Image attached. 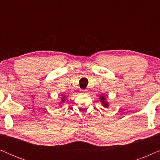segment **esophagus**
<instances>
[{"label":"esophagus","mask_w":160,"mask_h":160,"mask_svg":"<svg viewBox=\"0 0 160 160\" xmlns=\"http://www.w3.org/2000/svg\"><path fill=\"white\" fill-rule=\"evenodd\" d=\"M81 92H82V94H86L87 93L86 89H82V90H81Z\"/></svg>","instance_id":"1"}]
</instances>
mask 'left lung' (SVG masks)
I'll return each instance as SVG.
<instances>
[{"mask_svg": "<svg viewBox=\"0 0 160 160\" xmlns=\"http://www.w3.org/2000/svg\"><path fill=\"white\" fill-rule=\"evenodd\" d=\"M100 102H101V103H102V106H103V107H105V108H108V106H109V104H108V102L106 100L105 96L104 95H101V96H100Z\"/></svg>", "mask_w": 160, "mask_h": 160, "instance_id": "obj_1", "label": "left lung"}]
</instances>
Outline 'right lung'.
<instances>
[{
    "label": "right lung",
    "mask_w": 160,
    "mask_h": 160,
    "mask_svg": "<svg viewBox=\"0 0 160 160\" xmlns=\"http://www.w3.org/2000/svg\"><path fill=\"white\" fill-rule=\"evenodd\" d=\"M65 100H66V97L65 96H62V98H61V103H64Z\"/></svg>",
    "instance_id": "right-lung-1"
}]
</instances>
